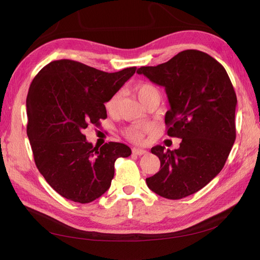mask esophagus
<instances>
[{
  "mask_svg": "<svg viewBox=\"0 0 260 260\" xmlns=\"http://www.w3.org/2000/svg\"><path fill=\"white\" fill-rule=\"evenodd\" d=\"M132 154L135 155H138V156H142V155H146L147 154V151H145V149H141V148H132Z\"/></svg>",
  "mask_w": 260,
  "mask_h": 260,
  "instance_id": "1",
  "label": "esophagus"
}]
</instances>
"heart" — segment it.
Here are the masks:
<instances>
[{
  "label": "heart",
  "mask_w": 260,
  "mask_h": 260,
  "mask_svg": "<svg viewBox=\"0 0 260 260\" xmlns=\"http://www.w3.org/2000/svg\"><path fill=\"white\" fill-rule=\"evenodd\" d=\"M136 92H137V95H138L139 100L142 102L143 104H145L146 101L152 95H155V94H159L154 85L146 83V82L138 84L136 88ZM120 101H121L120 92L114 93L105 103L107 113L114 115L118 111ZM149 130H151V127H149V125H131V127L124 130V136L128 140H130L131 142L141 143L144 140L145 132H147Z\"/></svg>",
  "instance_id": "obj_1"
}]
</instances>
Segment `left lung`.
I'll list each match as a JSON object with an SVG mask.
<instances>
[{
    "instance_id": "obj_1",
    "label": "left lung",
    "mask_w": 260,
    "mask_h": 260,
    "mask_svg": "<svg viewBox=\"0 0 260 260\" xmlns=\"http://www.w3.org/2000/svg\"><path fill=\"white\" fill-rule=\"evenodd\" d=\"M138 74L165 86L170 109L165 116L169 137L182 139L178 149L156 145L160 170L146 179L153 192L180 200L214 179L228 159L237 137V94L223 66L207 53L185 50Z\"/></svg>"
}]
</instances>
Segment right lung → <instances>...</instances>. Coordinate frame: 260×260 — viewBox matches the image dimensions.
<instances>
[{
  "instance_id": "right-lung-1",
  "label": "right lung",
  "mask_w": 260,
  "mask_h": 260,
  "mask_svg": "<svg viewBox=\"0 0 260 260\" xmlns=\"http://www.w3.org/2000/svg\"><path fill=\"white\" fill-rule=\"evenodd\" d=\"M137 67L105 73L82 62L59 59L44 66L27 95V136L36 166L55 191L76 203H90L111 186L115 161L129 146L108 142L93 147L83 135L107 117L105 103Z\"/></svg>"
}]
</instances>
